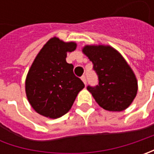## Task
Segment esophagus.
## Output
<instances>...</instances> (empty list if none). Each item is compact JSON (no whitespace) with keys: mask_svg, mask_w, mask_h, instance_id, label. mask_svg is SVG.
I'll use <instances>...</instances> for the list:
<instances>
[{"mask_svg":"<svg viewBox=\"0 0 154 154\" xmlns=\"http://www.w3.org/2000/svg\"><path fill=\"white\" fill-rule=\"evenodd\" d=\"M81 80H82V81L84 82V84H85V85H86V76H85V75L81 76Z\"/></svg>","mask_w":154,"mask_h":154,"instance_id":"obj_1","label":"esophagus"}]
</instances>
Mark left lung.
<instances>
[{
    "label": "left lung",
    "mask_w": 154,
    "mask_h": 154,
    "mask_svg": "<svg viewBox=\"0 0 154 154\" xmlns=\"http://www.w3.org/2000/svg\"><path fill=\"white\" fill-rule=\"evenodd\" d=\"M82 51L98 74V85L87 90L98 105L109 111L127 109L137 94L138 83L125 59L109 45H86Z\"/></svg>",
    "instance_id": "1"
}]
</instances>
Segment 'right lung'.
Segmentation results:
<instances>
[{
  "instance_id": "right-lung-1",
  "label": "right lung",
  "mask_w": 154,
  "mask_h": 154,
  "mask_svg": "<svg viewBox=\"0 0 154 154\" xmlns=\"http://www.w3.org/2000/svg\"><path fill=\"white\" fill-rule=\"evenodd\" d=\"M74 42L51 38L41 49L28 71L26 93L38 114L56 119L71 109L84 83L74 74V66L66 62L68 52L76 49Z\"/></svg>"
}]
</instances>
